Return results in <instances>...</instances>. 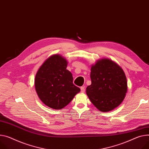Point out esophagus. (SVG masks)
I'll use <instances>...</instances> for the list:
<instances>
[{"mask_svg": "<svg viewBox=\"0 0 149 149\" xmlns=\"http://www.w3.org/2000/svg\"><path fill=\"white\" fill-rule=\"evenodd\" d=\"M85 88H84V86H81V92L82 93H85Z\"/></svg>", "mask_w": 149, "mask_h": 149, "instance_id": "1", "label": "esophagus"}]
</instances>
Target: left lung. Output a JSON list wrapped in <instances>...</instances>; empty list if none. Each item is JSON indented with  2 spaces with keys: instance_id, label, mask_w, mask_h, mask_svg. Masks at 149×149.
Wrapping results in <instances>:
<instances>
[{
  "instance_id": "8db88e82",
  "label": "left lung",
  "mask_w": 149,
  "mask_h": 149,
  "mask_svg": "<svg viewBox=\"0 0 149 149\" xmlns=\"http://www.w3.org/2000/svg\"><path fill=\"white\" fill-rule=\"evenodd\" d=\"M91 85L86 94L92 103L101 111L118 107L127 92V81L123 70L109 59L98 61L91 67Z\"/></svg>"
}]
</instances>
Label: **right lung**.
I'll list each match as a JSON object with an SVG mask.
<instances>
[{"label":"right lung","mask_w":149,"mask_h":149,"mask_svg":"<svg viewBox=\"0 0 149 149\" xmlns=\"http://www.w3.org/2000/svg\"><path fill=\"white\" fill-rule=\"evenodd\" d=\"M67 62L59 55L46 60L38 70L35 81L36 93L43 103L54 109H61L73 100L81 89L75 86Z\"/></svg>","instance_id":"obj_1"}]
</instances>
